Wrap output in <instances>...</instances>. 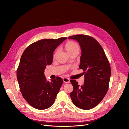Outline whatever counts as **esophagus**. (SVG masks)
<instances>
[{
  "mask_svg": "<svg viewBox=\"0 0 129 129\" xmlns=\"http://www.w3.org/2000/svg\"><path fill=\"white\" fill-rule=\"evenodd\" d=\"M63 82L65 83H70V80L69 79L67 78H64L63 79Z\"/></svg>",
  "mask_w": 129,
  "mask_h": 129,
  "instance_id": "esophagus-1",
  "label": "esophagus"
}]
</instances>
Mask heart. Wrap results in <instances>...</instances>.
Returning <instances> with one entry per match:
<instances>
[{
  "label": "heart",
  "instance_id": "heart-1",
  "mask_svg": "<svg viewBox=\"0 0 129 129\" xmlns=\"http://www.w3.org/2000/svg\"><path fill=\"white\" fill-rule=\"evenodd\" d=\"M65 48L69 55L73 53L78 54L80 51V47L79 45L75 42L69 41H68L65 45ZM59 52V50H57L53 54V58L56 57L57 53Z\"/></svg>",
  "mask_w": 129,
  "mask_h": 129
}]
</instances>
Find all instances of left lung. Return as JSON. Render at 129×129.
<instances>
[{
	"label": "left lung",
	"mask_w": 129,
	"mask_h": 129,
	"mask_svg": "<svg viewBox=\"0 0 129 129\" xmlns=\"http://www.w3.org/2000/svg\"><path fill=\"white\" fill-rule=\"evenodd\" d=\"M69 39L76 40L80 45L82 54L79 68L83 70L85 77L83 85L71 80L73 90L70 98L77 107L90 110L96 106L104 99L109 88L111 67L103 48L93 37L84 35L71 36Z\"/></svg>",
	"instance_id": "1"
}]
</instances>
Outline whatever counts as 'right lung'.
<instances>
[{"label":"right lung","mask_w":129,"mask_h":129,"mask_svg":"<svg viewBox=\"0 0 129 129\" xmlns=\"http://www.w3.org/2000/svg\"><path fill=\"white\" fill-rule=\"evenodd\" d=\"M66 39L39 40L27 46L22 54L17 70L18 82L22 96L36 109L51 106L63 83L59 77L47 81L44 72L52 62L54 50Z\"/></svg>","instance_id":"right-lung-1"}]
</instances>
